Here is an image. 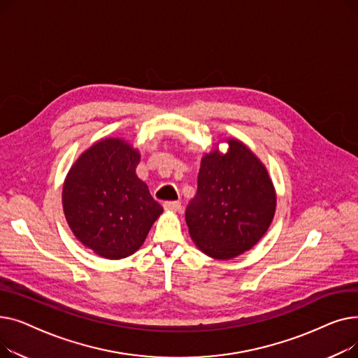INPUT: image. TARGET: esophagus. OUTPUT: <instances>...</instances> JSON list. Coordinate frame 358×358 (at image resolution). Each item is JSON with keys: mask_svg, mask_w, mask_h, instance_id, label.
I'll return each mask as SVG.
<instances>
[{"mask_svg": "<svg viewBox=\"0 0 358 358\" xmlns=\"http://www.w3.org/2000/svg\"><path fill=\"white\" fill-rule=\"evenodd\" d=\"M164 209L168 212H180L181 210V203L180 201H165Z\"/></svg>", "mask_w": 358, "mask_h": 358, "instance_id": "34e87169", "label": "esophagus"}]
</instances>
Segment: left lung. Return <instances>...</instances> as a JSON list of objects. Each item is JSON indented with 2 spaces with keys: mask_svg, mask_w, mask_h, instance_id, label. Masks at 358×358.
I'll use <instances>...</instances> for the list:
<instances>
[{
  "mask_svg": "<svg viewBox=\"0 0 358 358\" xmlns=\"http://www.w3.org/2000/svg\"><path fill=\"white\" fill-rule=\"evenodd\" d=\"M224 142L227 154L216 145L203 155L197 193L185 209L196 247L215 259L250 251L268 231L277 204L266 165L243 142Z\"/></svg>",
  "mask_w": 358,
  "mask_h": 358,
  "instance_id": "1",
  "label": "left lung"
}]
</instances>
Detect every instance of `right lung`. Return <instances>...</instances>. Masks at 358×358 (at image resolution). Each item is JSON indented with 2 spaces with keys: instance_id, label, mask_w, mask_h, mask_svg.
<instances>
[{
  "instance_id": "right-lung-1",
  "label": "right lung",
  "mask_w": 358,
  "mask_h": 358,
  "mask_svg": "<svg viewBox=\"0 0 358 358\" xmlns=\"http://www.w3.org/2000/svg\"><path fill=\"white\" fill-rule=\"evenodd\" d=\"M139 150L123 138L92 143L66 174L65 219L84 247L106 259L135 254L164 212L138 178Z\"/></svg>"
}]
</instances>
